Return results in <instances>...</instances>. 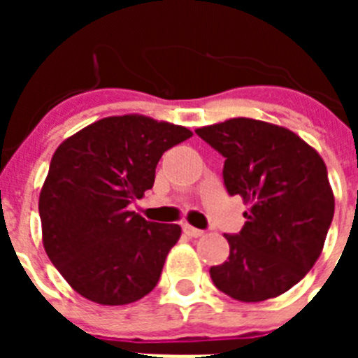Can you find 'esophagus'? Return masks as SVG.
<instances>
[{"label":"esophagus","instance_id":"34e87169","mask_svg":"<svg viewBox=\"0 0 358 358\" xmlns=\"http://www.w3.org/2000/svg\"><path fill=\"white\" fill-rule=\"evenodd\" d=\"M182 231H185L188 236H192V238H199V236L204 235V231L197 229V227L194 226H189V224H185V226H182Z\"/></svg>","mask_w":358,"mask_h":358}]
</instances>
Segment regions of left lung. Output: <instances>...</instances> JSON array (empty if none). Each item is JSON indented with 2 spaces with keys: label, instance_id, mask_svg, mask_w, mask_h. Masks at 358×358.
<instances>
[{
  "label": "left lung",
  "instance_id": "left-lung-1",
  "mask_svg": "<svg viewBox=\"0 0 358 358\" xmlns=\"http://www.w3.org/2000/svg\"><path fill=\"white\" fill-rule=\"evenodd\" d=\"M195 132L226 159L227 194L249 204L240 233L226 235L227 260L210 268L215 287L243 303L287 292L314 267L334 218L327 164L292 131L260 120Z\"/></svg>",
  "mask_w": 358,
  "mask_h": 358
}]
</instances>
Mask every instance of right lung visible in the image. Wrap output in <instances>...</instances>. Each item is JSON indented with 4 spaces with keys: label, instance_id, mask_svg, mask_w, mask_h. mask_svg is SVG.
I'll return each instance as SVG.
<instances>
[{
    "label": "right lung",
    "instance_id": "right-lung-1",
    "mask_svg": "<svg viewBox=\"0 0 358 358\" xmlns=\"http://www.w3.org/2000/svg\"><path fill=\"white\" fill-rule=\"evenodd\" d=\"M192 132L147 116H110L57 148L39 197L46 255L80 296L127 305L159 281L177 224L129 211L154 186L164 152Z\"/></svg>",
    "mask_w": 358,
    "mask_h": 358
}]
</instances>
